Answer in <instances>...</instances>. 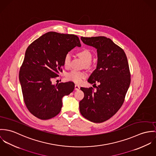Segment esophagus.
I'll return each mask as SVG.
<instances>
[{
  "label": "esophagus",
  "mask_w": 156,
  "mask_h": 156,
  "mask_svg": "<svg viewBox=\"0 0 156 156\" xmlns=\"http://www.w3.org/2000/svg\"><path fill=\"white\" fill-rule=\"evenodd\" d=\"M80 89V87L78 85H75V90H79Z\"/></svg>",
  "instance_id": "1"
}]
</instances>
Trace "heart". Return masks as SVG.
I'll list each match as a JSON object with an SVG mask.
<instances>
[{
  "instance_id": "obj_1",
  "label": "heart",
  "mask_w": 156,
  "mask_h": 156,
  "mask_svg": "<svg viewBox=\"0 0 156 156\" xmlns=\"http://www.w3.org/2000/svg\"><path fill=\"white\" fill-rule=\"evenodd\" d=\"M78 55L85 62V66L87 68H90L91 66V60L92 59V53L87 50L84 49L78 52ZM71 60V55L70 53H67L64 57L63 65L65 68H69ZM87 76L86 72L83 71H78V70H72L69 73H68L66 75V78L68 81H72L76 84H80L82 82V81L85 79Z\"/></svg>"
}]
</instances>
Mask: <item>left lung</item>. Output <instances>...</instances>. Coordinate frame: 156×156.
Segmentation results:
<instances>
[{
  "label": "left lung",
  "mask_w": 156,
  "mask_h": 156,
  "mask_svg": "<svg viewBox=\"0 0 156 156\" xmlns=\"http://www.w3.org/2000/svg\"><path fill=\"white\" fill-rule=\"evenodd\" d=\"M87 45L97 49L96 69L90 76L88 82L96 85L81 87L84 93L80 102L81 115L89 121L102 122L112 117L120 109L124 101L130 84V73L126 55L123 50L111 39L105 36L81 37Z\"/></svg>",
  "instance_id": "left-lung-1"
}]
</instances>
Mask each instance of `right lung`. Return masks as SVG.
Segmentation results:
<instances>
[{"mask_svg":"<svg viewBox=\"0 0 156 156\" xmlns=\"http://www.w3.org/2000/svg\"><path fill=\"white\" fill-rule=\"evenodd\" d=\"M76 46L77 36L50 32L34 41L27 48L19 72L24 103L30 112L41 120H48L61 111L62 98L75 88L72 82L52 84L64 66L65 55Z\"/></svg>","mask_w":156,"mask_h":156,"instance_id":"add662e5","label":"right lung"}]
</instances>
